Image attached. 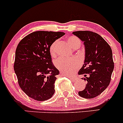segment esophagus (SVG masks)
Segmentation results:
<instances>
[{
    "label": "esophagus",
    "instance_id": "34e87169",
    "mask_svg": "<svg viewBox=\"0 0 123 123\" xmlns=\"http://www.w3.org/2000/svg\"><path fill=\"white\" fill-rule=\"evenodd\" d=\"M70 77L72 79H73V80H75V79H76L74 78V77H73V76H70Z\"/></svg>",
    "mask_w": 123,
    "mask_h": 123
}]
</instances>
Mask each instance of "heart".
I'll return each instance as SVG.
<instances>
[{
  "mask_svg": "<svg viewBox=\"0 0 123 123\" xmlns=\"http://www.w3.org/2000/svg\"><path fill=\"white\" fill-rule=\"evenodd\" d=\"M67 42L72 49L76 50L81 46V41L75 36H70L67 38ZM58 42H53L49 48V53L51 57L55 58L57 55ZM79 64V62L75 58L66 59L58 58L55 61V65L62 72L67 74H73L76 68Z\"/></svg>",
  "mask_w": 123,
  "mask_h": 123,
  "instance_id": "1",
  "label": "heart"
}]
</instances>
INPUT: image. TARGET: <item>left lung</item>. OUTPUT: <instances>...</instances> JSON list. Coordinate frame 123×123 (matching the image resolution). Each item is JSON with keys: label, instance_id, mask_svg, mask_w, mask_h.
<instances>
[{"label": "left lung", "instance_id": "obj_1", "mask_svg": "<svg viewBox=\"0 0 123 123\" xmlns=\"http://www.w3.org/2000/svg\"><path fill=\"white\" fill-rule=\"evenodd\" d=\"M84 42L85 60L79 71L87 81L86 88L79 95L87 99L94 98L102 93L111 82L114 69L112 51L109 45L98 33L91 31L72 32Z\"/></svg>", "mask_w": 123, "mask_h": 123}]
</instances>
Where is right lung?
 Instances as JSON below:
<instances>
[{
	"instance_id": "obj_1",
	"label": "right lung",
	"mask_w": 123,
	"mask_h": 123,
	"mask_svg": "<svg viewBox=\"0 0 123 123\" xmlns=\"http://www.w3.org/2000/svg\"><path fill=\"white\" fill-rule=\"evenodd\" d=\"M65 33L36 31L20 41L15 51L14 69L19 87L33 99L44 101L53 97L60 72L54 66L49 48Z\"/></svg>"
}]
</instances>
